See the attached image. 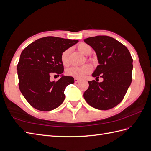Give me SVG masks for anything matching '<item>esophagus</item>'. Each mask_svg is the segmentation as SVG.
<instances>
[{
	"instance_id": "1",
	"label": "esophagus",
	"mask_w": 151,
	"mask_h": 151,
	"mask_svg": "<svg viewBox=\"0 0 151 151\" xmlns=\"http://www.w3.org/2000/svg\"><path fill=\"white\" fill-rule=\"evenodd\" d=\"M74 81H75V83H78V82L79 81V79H77V78H74Z\"/></svg>"
}]
</instances>
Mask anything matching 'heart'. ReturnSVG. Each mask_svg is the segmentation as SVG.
Listing matches in <instances>:
<instances>
[{
	"label": "heart",
	"mask_w": 151,
	"mask_h": 151,
	"mask_svg": "<svg viewBox=\"0 0 151 151\" xmlns=\"http://www.w3.org/2000/svg\"><path fill=\"white\" fill-rule=\"evenodd\" d=\"M77 48L79 51L84 55H89L91 52V47L89 45L85 43H81L77 45ZM70 49H67L63 52L61 55V62L63 65H67L69 63V55ZM92 70V68L88 64H84L80 67H71L66 70L67 76L75 77V78L81 79L86 75L89 74Z\"/></svg>",
	"instance_id": "b5f03b06"
}]
</instances>
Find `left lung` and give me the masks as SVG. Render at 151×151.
Returning a JSON list of instances; mask_svg holds the SVG:
<instances>
[{"mask_svg":"<svg viewBox=\"0 0 151 151\" xmlns=\"http://www.w3.org/2000/svg\"><path fill=\"white\" fill-rule=\"evenodd\" d=\"M84 41L93 48L98 58L99 65L92 76L103 79L101 83L88 81L84 98L96 109H111L122 101L130 86L133 59L125 45L109 36H97Z\"/></svg>","mask_w":151,"mask_h":151,"instance_id":"1","label":"left lung"}]
</instances>
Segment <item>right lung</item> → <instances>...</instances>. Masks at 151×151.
Listing matches in <instances>:
<instances>
[{"label": "right lung", "mask_w": 151, "mask_h": 151, "mask_svg": "<svg viewBox=\"0 0 151 151\" xmlns=\"http://www.w3.org/2000/svg\"><path fill=\"white\" fill-rule=\"evenodd\" d=\"M78 42L47 36L36 40L22 52L17 66L19 89L35 109L51 111L64 101V91L68 84L74 83V79L63 75L61 55ZM51 73L60 74V79L50 81Z\"/></svg>", "instance_id": "right-lung-1"}]
</instances>
